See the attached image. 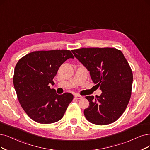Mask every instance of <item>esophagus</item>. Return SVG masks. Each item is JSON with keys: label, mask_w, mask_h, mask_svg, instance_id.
<instances>
[{"label": "esophagus", "mask_w": 150, "mask_h": 150, "mask_svg": "<svg viewBox=\"0 0 150 150\" xmlns=\"http://www.w3.org/2000/svg\"><path fill=\"white\" fill-rule=\"evenodd\" d=\"M75 98H76V99H81L83 97L81 96H80V95H75Z\"/></svg>", "instance_id": "esophagus-1"}]
</instances>
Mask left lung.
<instances>
[{
    "instance_id": "left-lung-1",
    "label": "left lung",
    "mask_w": 150,
    "mask_h": 150,
    "mask_svg": "<svg viewBox=\"0 0 150 150\" xmlns=\"http://www.w3.org/2000/svg\"><path fill=\"white\" fill-rule=\"evenodd\" d=\"M74 56L90 71L100 96H87L89 106L84 110L91 123L103 125L114 122L125 111L131 96L133 74L120 50L91 47L72 50Z\"/></svg>"
}]
</instances>
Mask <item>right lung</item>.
Segmentation results:
<instances>
[{
    "label": "right lung",
    "mask_w": 150,
    "mask_h": 150,
    "mask_svg": "<svg viewBox=\"0 0 150 150\" xmlns=\"http://www.w3.org/2000/svg\"><path fill=\"white\" fill-rule=\"evenodd\" d=\"M74 59L69 50L40 51L29 53L16 64L13 82L21 106L36 122L47 124L63 117L74 96L69 93L57 95L49 85L60 65Z\"/></svg>",
    "instance_id": "add662e5"
}]
</instances>
